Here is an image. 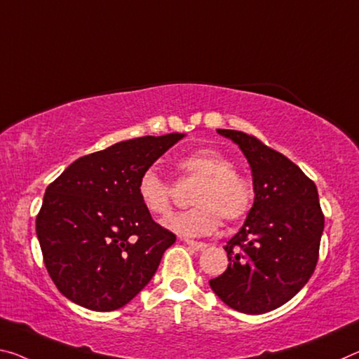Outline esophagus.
Returning <instances> with one entry per match:
<instances>
[{
	"mask_svg": "<svg viewBox=\"0 0 359 359\" xmlns=\"http://www.w3.org/2000/svg\"><path fill=\"white\" fill-rule=\"evenodd\" d=\"M185 244L193 251H204L208 248L206 243H200V241H193V240H185Z\"/></svg>",
	"mask_w": 359,
	"mask_h": 359,
	"instance_id": "34e87169",
	"label": "esophagus"
}]
</instances>
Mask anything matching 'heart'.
Instances as JSON below:
<instances>
[{
  "label": "heart",
  "mask_w": 359,
  "mask_h": 359,
  "mask_svg": "<svg viewBox=\"0 0 359 359\" xmlns=\"http://www.w3.org/2000/svg\"><path fill=\"white\" fill-rule=\"evenodd\" d=\"M177 182L198 180L191 190L193 208L175 214L164 225L185 236H204L220 224L243 219L254 203V189L249 179L233 168L229 158L217 150L200 149L179 158L174 164ZM137 196L147 212L156 217L168 215L174 206V187L153 169L145 170L137 182Z\"/></svg>",
  "instance_id": "1"
}]
</instances>
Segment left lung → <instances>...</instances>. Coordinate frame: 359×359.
<instances>
[{"instance_id": "8db88e82", "label": "left lung", "mask_w": 359, "mask_h": 359, "mask_svg": "<svg viewBox=\"0 0 359 359\" xmlns=\"http://www.w3.org/2000/svg\"><path fill=\"white\" fill-rule=\"evenodd\" d=\"M240 145L252 169L254 206L225 244L229 269L209 281L230 309L262 315L289 302L316 269L324 214L315 182L255 135L217 129Z\"/></svg>"}]
</instances>
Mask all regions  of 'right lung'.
<instances>
[{
  "label": "right lung",
  "mask_w": 359,
  "mask_h": 359,
  "mask_svg": "<svg viewBox=\"0 0 359 359\" xmlns=\"http://www.w3.org/2000/svg\"><path fill=\"white\" fill-rule=\"evenodd\" d=\"M182 137L118 142L78 158L48 185L36 235L50 280L72 302L118 310L150 283L175 235L142 206L137 182Z\"/></svg>",
  "instance_id": "obj_1"
}]
</instances>
